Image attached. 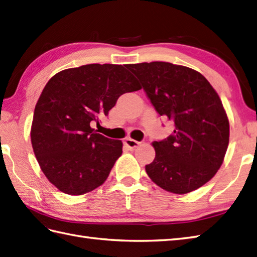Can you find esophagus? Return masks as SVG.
<instances>
[{"label":"esophagus","instance_id":"1","mask_svg":"<svg viewBox=\"0 0 257 257\" xmlns=\"http://www.w3.org/2000/svg\"><path fill=\"white\" fill-rule=\"evenodd\" d=\"M124 146L128 147V148L130 149V150H135L136 148H138V147L140 146V142L136 141V140H134V139L128 138V139L124 140Z\"/></svg>","mask_w":257,"mask_h":257}]
</instances>
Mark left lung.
I'll use <instances>...</instances> for the list:
<instances>
[{
	"label": "left lung",
	"mask_w": 257,
	"mask_h": 257,
	"mask_svg": "<svg viewBox=\"0 0 257 257\" xmlns=\"http://www.w3.org/2000/svg\"><path fill=\"white\" fill-rule=\"evenodd\" d=\"M160 116L174 121L173 135L154 141L149 177L170 193L187 194L216 175L229 145V119L206 77L170 62L127 64Z\"/></svg>",
	"instance_id": "8db88e82"
}]
</instances>
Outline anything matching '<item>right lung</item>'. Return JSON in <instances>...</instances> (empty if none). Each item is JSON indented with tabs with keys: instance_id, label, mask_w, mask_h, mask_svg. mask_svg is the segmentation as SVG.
Returning <instances> with one entry per match:
<instances>
[{
	"instance_id": "right-lung-1",
	"label": "right lung",
	"mask_w": 257,
	"mask_h": 257,
	"mask_svg": "<svg viewBox=\"0 0 257 257\" xmlns=\"http://www.w3.org/2000/svg\"><path fill=\"white\" fill-rule=\"evenodd\" d=\"M140 88L120 64H86L53 75L36 104L31 129L48 181L73 196L100 186L121 156L122 142L97 134L91 123L108 115L120 95Z\"/></svg>"
}]
</instances>
